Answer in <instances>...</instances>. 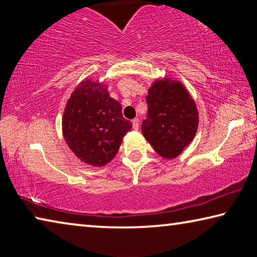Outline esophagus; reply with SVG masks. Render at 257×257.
<instances>
[{"label": "esophagus", "mask_w": 257, "mask_h": 257, "mask_svg": "<svg viewBox=\"0 0 257 257\" xmlns=\"http://www.w3.org/2000/svg\"><path fill=\"white\" fill-rule=\"evenodd\" d=\"M132 122H133V128L135 130H138V128H139V120L138 119H134Z\"/></svg>", "instance_id": "obj_1"}]
</instances>
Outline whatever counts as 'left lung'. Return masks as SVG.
I'll list each match as a JSON object with an SVG mask.
<instances>
[{"mask_svg": "<svg viewBox=\"0 0 257 257\" xmlns=\"http://www.w3.org/2000/svg\"><path fill=\"white\" fill-rule=\"evenodd\" d=\"M142 133L160 156L171 160L182 153L196 135L198 110L188 89L170 77L158 78L149 88Z\"/></svg>", "mask_w": 257, "mask_h": 257, "instance_id": "left-lung-1", "label": "left lung"}]
</instances>
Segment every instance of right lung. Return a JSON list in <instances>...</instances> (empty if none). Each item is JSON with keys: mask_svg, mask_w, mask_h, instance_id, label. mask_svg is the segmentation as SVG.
<instances>
[{"mask_svg": "<svg viewBox=\"0 0 257 257\" xmlns=\"http://www.w3.org/2000/svg\"><path fill=\"white\" fill-rule=\"evenodd\" d=\"M121 108L104 82L86 78L76 87L64 107L62 134L81 162L104 167L118 153L124 135L133 127Z\"/></svg>", "mask_w": 257, "mask_h": 257, "instance_id": "add662e5", "label": "right lung"}]
</instances>
